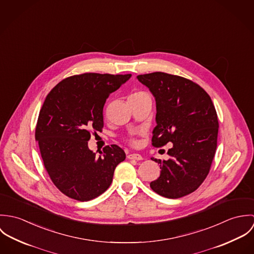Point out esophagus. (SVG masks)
Here are the masks:
<instances>
[{"label": "esophagus", "mask_w": 254, "mask_h": 254, "mask_svg": "<svg viewBox=\"0 0 254 254\" xmlns=\"http://www.w3.org/2000/svg\"><path fill=\"white\" fill-rule=\"evenodd\" d=\"M129 159H135V160H142L143 159V156L139 153H131L127 156Z\"/></svg>", "instance_id": "esophagus-1"}]
</instances>
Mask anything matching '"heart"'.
<instances>
[{"mask_svg": "<svg viewBox=\"0 0 254 254\" xmlns=\"http://www.w3.org/2000/svg\"><path fill=\"white\" fill-rule=\"evenodd\" d=\"M144 95H147V94L144 92V91H139V92H135L130 97H139V96H144Z\"/></svg>", "mask_w": 254, "mask_h": 254, "instance_id": "1", "label": "heart"}]
</instances>
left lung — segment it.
Instances as JSON below:
<instances>
[{
	"label": "left lung",
	"mask_w": 254,
	"mask_h": 254,
	"mask_svg": "<svg viewBox=\"0 0 254 254\" xmlns=\"http://www.w3.org/2000/svg\"><path fill=\"white\" fill-rule=\"evenodd\" d=\"M156 103L152 145L167 143L170 159L161 161L160 176L150 183L156 193L179 198L194 191L209 173L217 147V113L209 95L194 82L168 73L138 75Z\"/></svg>",
	"instance_id": "8db88e82"
}]
</instances>
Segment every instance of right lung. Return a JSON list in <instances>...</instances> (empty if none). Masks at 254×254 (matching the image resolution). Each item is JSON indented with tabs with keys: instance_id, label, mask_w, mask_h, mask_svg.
<instances>
[{
	"instance_id": "add662e5",
	"label": "right lung",
	"mask_w": 254,
	"mask_h": 254,
	"mask_svg": "<svg viewBox=\"0 0 254 254\" xmlns=\"http://www.w3.org/2000/svg\"><path fill=\"white\" fill-rule=\"evenodd\" d=\"M131 74L84 73L60 82L48 94L37 121L36 139L45 168L55 186L79 201L109 189L115 167L126 158L118 145L97 155L88 141L104 127L103 109L109 95Z\"/></svg>"
}]
</instances>
